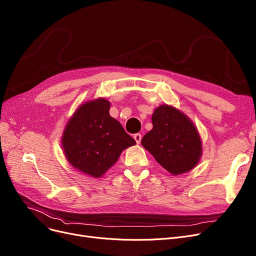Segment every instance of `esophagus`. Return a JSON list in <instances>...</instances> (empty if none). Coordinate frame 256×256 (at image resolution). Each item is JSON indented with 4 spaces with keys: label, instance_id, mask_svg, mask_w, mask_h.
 <instances>
[{
    "label": "esophagus",
    "instance_id": "34e87169",
    "mask_svg": "<svg viewBox=\"0 0 256 256\" xmlns=\"http://www.w3.org/2000/svg\"><path fill=\"white\" fill-rule=\"evenodd\" d=\"M134 139L136 140L137 144H139V143L141 142V139H142V136H141V134H139V132H137V134H135V135H134Z\"/></svg>",
    "mask_w": 256,
    "mask_h": 256
}]
</instances>
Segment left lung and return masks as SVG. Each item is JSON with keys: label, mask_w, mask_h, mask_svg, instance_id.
Segmentation results:
<instances>
[{"label": "left lung", "mask_w": 256, "mask_h": 256, "mask_svg": "<svg viewBox=\"0 0 256 256\" xmlns=\"http://www.w3.org/2000/svg\"><path fill=\"white\" fill-rule=\"evenodd\" d=\"M152 130L141 143L172 174L192 170L202 154V143L192 122L170 106H160L152 117Z\"/></svg>", "instance_id": "1"}]
</instances>
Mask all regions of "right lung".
Wrapping results in <instances>:
<instances>
[{
	"instance_id": "add662e5",
	"label": "right lung",
	"mask_w": 256,
	"mask_h": 256,
	"mask_svg": "<svg viewBox=\"0 0 256 256\" xmlns=\"http://www.w3.org/2000/svg\"><path fill=\"white\" fill-rule=\"evenodd\" d=\"M110 102L104 98L77 108L62 136L64 154L73 168L94 178L114 165L122 150L135 146L120 124L110 116Z\"/></svg>"
}]
</instances>
